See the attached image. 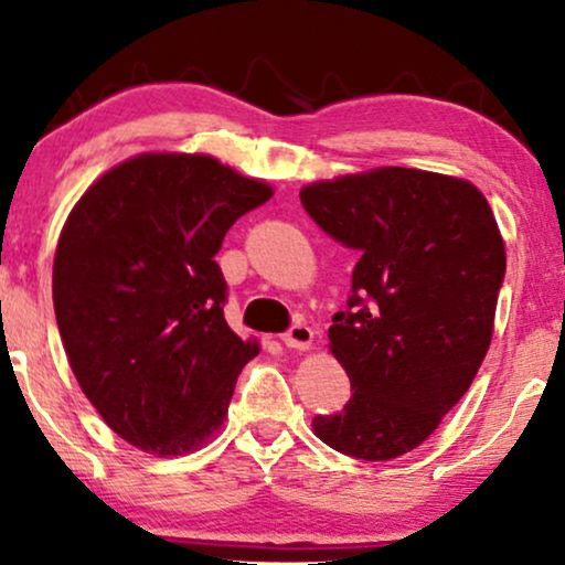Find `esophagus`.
Here are the masks:
<instances>
[{"mask_svg":"<svg viewBox=\"0 0 565 565\" xmlns=\"http://www.w3.org/2000/svg\"><path fill=\"white\" fill-rule=\"evenodd\" d=\"M280 339L285 347H292V350H308L313 342V329L303 321H296Z\"/></svg>","mask_w":565,"mask_h":565,"instance_id":"esophagus-1","label":"esophagus"}]
</instances>
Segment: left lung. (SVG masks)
<instances>
[{"label":"left lung","mask_w":565,"mask_h":565,"mask_svg":"<svg viewBox=\"0 0 565 565\" xmlns=\"http://www.w3.org/2000/svg\"><path fill=\"white\" fill-rule=\"evenodd\" d=\"M300 203L360 254L329 327L354 393L313 416V431L358 460L398 458L466 396L489 352L507 273L497 218L470 182L404 167L316 182Z\"/></svg>","instance_id":"obj_1"}]
</instances>
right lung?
Listing matches in <instances>:
<instances>
[{"mask_svg": "<svg viewBox=\"0 0 565 565\" xmlns=\"http://www.w3.org/2000/svg\"><path fill=\"white\" fill-rule=\"evenodd\" d=\"M273 190L203 153H143L74 205L53 308L84 396L146 452L182 455L226 419L257 342L228 329L223 236Z\"/></svg>", "mask_w": 565, "mask_h": 565, "instance_id": "right-lung-1", "label": "right lung"}]
</instances>
